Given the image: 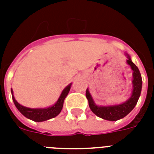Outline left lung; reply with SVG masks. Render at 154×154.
<instances>
[{"instance_id": "8db88e82", "label": "left lung", "mask_w": 154, "mask_h": 154, "mask_svg": "<svg viewBox=\"0 0 154 154\" xmlns=\"http://www.w3.org/2000/svg\"><path fill=\"white\" fill-rule=\"evenodd\" d=\"M127 64L130 65V67L134 71V73H133L134 89H133L132 96L127 101L122 103L121 105H111V106H97L93 101L89 89H86L85 95L89 101V108L92 110V112H94V114H96L97 117H101L102 119L108 120V121H117L125 117L127 114H129L137 105L139 97L141 95V86H142L141 76L138 68L137 67L134 63L132 62L129 56H128Z\"/></svg>"}]
</instances>
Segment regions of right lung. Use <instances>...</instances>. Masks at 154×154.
Wrapping results in <instances>:
<instances>
[{
  "instance_id": "right-lung-1",
  "label": "right lung",
  "mask_w": 154,
  "mask_h": 154,
  "mask_svg": "<svg viewBox=\"0 0 154 154\" xmlns=\"http://www.w3.org/2000/svg\"><path fill=\"white\" fill-rule=\"evenodd\" d=\"M71 84L68 85L60 94V97L58 99L55 105L51 106V107L47 108V109H30V108L25 107L20 105L17 101H16L13 94V90L11 89L12 96H13V101L15 104L16 107L17 108V109L22 113L25 117H27L29 119L32 120L34 122H44L46 120L51 119L57 116L62 109L63 104H64V100L66 97V96L69 94L70 90Z\"/></svg>"
}]
</instances>
